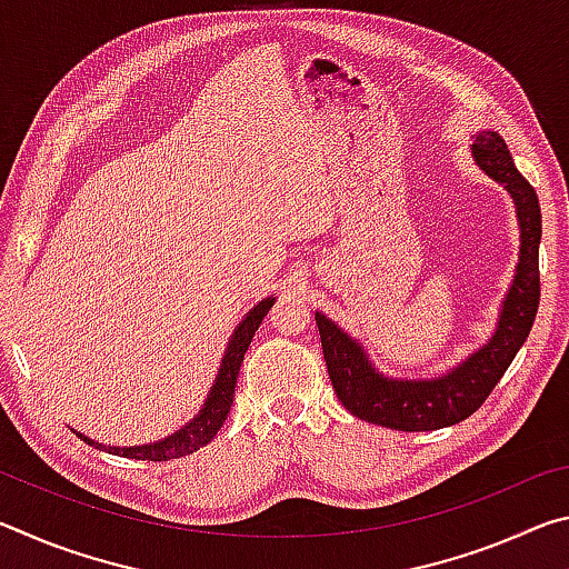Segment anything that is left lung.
Returning <instances> with one entry per match:
<instances>
[{"instance_id":"obj_1","label":"left lung","mask_w":569,"mask_h":569,"mask_svg":"<svg viewBox=\"0 0 569 569\" xmlns=\"http://www.w3.org/2000/svg\"><path fill=\"white\" fill-rule=\"evenodd\" d=\"M471 158L487 178L509 192L519 226L515 276L499 306L495 331L449 371L409 379L381 371L359 339H353L326 313L316 311L323 359L329 366L336 397L361 421L397 431H431L459 423L492 393L532 331L539 306V240H542L537 192L517 170L499 132L479 130L471 142Z\"/></svg>"}]
</instances>
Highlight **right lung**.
<instances>
[{"instance_id":"1","label":"right lung","mask_w":569,"mask_h":569,"mask_svg":"<svg viewBox=\"0 0 569 569\" xmlns=\"http://www.w3.org/2000/svg\"><path fill=\"white\" fill-rule=\"evenodd\" d=\"M273 303H276V296H268V298H263V301H258L243 316V321L236 326V331H233V336H230V341L226 346L223 359H220V369L216 373V381L208 391L203 407H200V411L188 423H182L178 431H172V435H168L166 439L150 441V445H140V447H110V445H100V441L84 437L82 431H77V429H72V431L84 441V445H90L100 451H108V455L146 459V461H168V459L188 457V455H192V451H198L200 447H206L208 441H213L218 429L223 427V421L228 419L230 407H233V393H236L240 363H243V356L248 351L250 341H253V333L258 331L263 316L271 311Z\"/></svg>"}]
</instances>
